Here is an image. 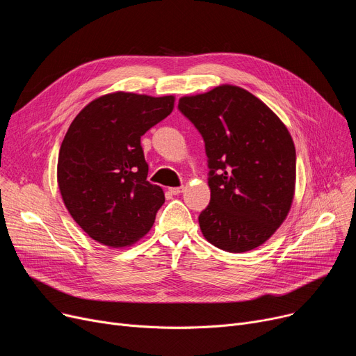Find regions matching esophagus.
Listing matches in <instances>:
<instances>
[{
	"label": "esophagus",
	"mask_w": 356,
	"mask_h": 356,
	"mask_svg": "<svg viewBox=\"0 0 356 356\" xmlns=\"http://www.w3.org/2000/svg\"><path fill=\"white\" fill-rule=\"evenodd\" d=\"M168 191H170V193L173 195H180L183 192V186H179V188H170Z\"/></svg>",
	"instance_id": "obj_1"
}]
</instances>
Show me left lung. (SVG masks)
Returning a JSON list of instances; mask_svg holds the SVG:
<instances>
[{
    "label": "left lung",
    "mask_w": 356,
    "mask_h": 356,
    "mask_svg": "<svg viewBox=\"0 0 356 356\" xmlns=\"http://www.w3.org/2000/svg\"><path fill=\"white\" fill-rule=\"evenodd\" d=\"M179 109L202 134L211 168V203L199 215L203 236L236 254L263 245L294 197L296 148L287 127L235 85L181 97Z\"/></svg>",
    "instance_id": "1"
}]
</instances>
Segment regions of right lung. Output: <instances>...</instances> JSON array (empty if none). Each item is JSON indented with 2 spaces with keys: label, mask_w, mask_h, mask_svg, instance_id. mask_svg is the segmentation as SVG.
<instances>
[{
  "label": "right lung",
  "mask_w": 356,
  "mask_h": 356,
  "mask_svg": "<svg viewBox=\"0 0 356 356\" xmlns=\"http://www.w3.org/2000/svg\"><path fill=\"white\" fill-rule=\"evenodd\" d=\"M173 108V95L118 90L72 121L59 152V191L74 222L99 244L129 247L152 229L164 192L147 181L141 136Z\"/></svg>",
  "instance_id": "1"
}]
</instances>
